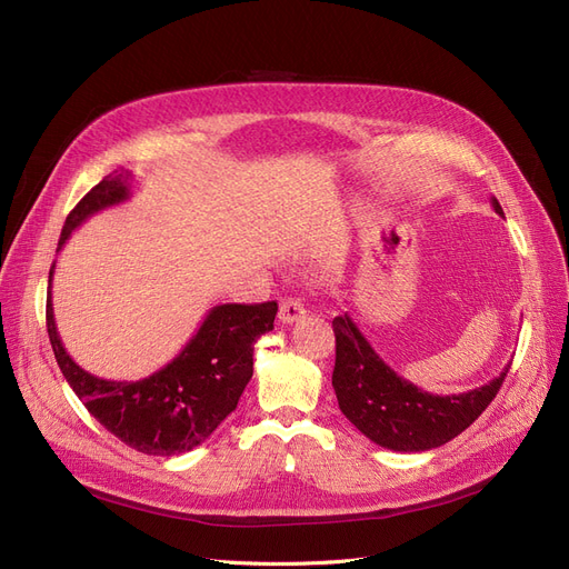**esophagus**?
I'll list each match as a JSON object with an SVG mask.
<instances>
[{"label":"esophagus","mask_w":569,"mask_h":569,"mask_svg":"<svg viewBox=\"0 0 569 569\" xmlns=\"http://www.w3.org/2000/svg\"><path fill=\"white\" fill-rule=\"evenodd\" d=\"M307 317V309L302 305L300 298H286L281 302V309H279V319L281 323H298Z\"/></svg>","instance_id":"esophagus-1"}]
</instances>
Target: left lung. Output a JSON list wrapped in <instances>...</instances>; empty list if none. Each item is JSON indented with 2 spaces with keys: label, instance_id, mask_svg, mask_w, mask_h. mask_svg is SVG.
Wrapping results in <instances>:
<instances>
[{
  "label": "left lung",
  "instance_id": "left-lung-1",
  "mask_svg": "<svg viewBox=\"0 0 569 569\" xmlns=\"http://www.w3.org/2000/svg\"><path fill=\"white\" fill-rule=\"evenodd\" d=\"M495 213L503 216L492 197ZM332 389L349 422L372 443L393 452H425L469 429L497 396L511 363L478 389L438 396L391 370L363 338L349 313L332 319Z\"/></svg>",
  "mask_w": 569,
  "mask_h": 569
}]
</instances>
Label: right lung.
I'll use <instances>...</instances> for the list:
<instances>
[{"label":"right lung","instance_id":"obj_1","mask_svg":"<svg viewBox=\"0 0 569 569\" xmlns=\"http://www.w3.org/2000/svg\"><path fill=\"white\" fill-rule=\"evenodd\" d=\"M129 197V171L121 168L102 178L72 208L60 231L58 250L83 220ZM53 269L56 262L49 271L47 330L56 361L79 401L104 429L138 452L171 457L201 446L237 408L252 377V347L260 335L273 328L279 305H218L206 313L192 340L161 370L138 382L102 380L79 368L60 342L51 305Z\"/></svg>","mask_w":569,"mask_h":569}]
</instances>
